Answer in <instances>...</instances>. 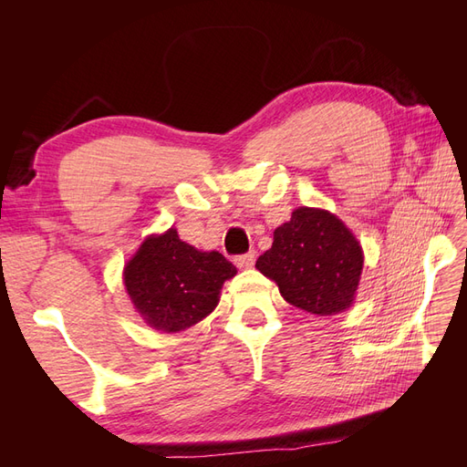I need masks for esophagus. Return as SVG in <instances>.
<instances>
[{
    "label": "esophagus",
    "mask_w": 467,
    "mask_h": 467,
    "mask_svg": "<svg viewBox=\"0 0 467 467\" xmlns=\"http://www.w3.org/2000/svg\"><path fill=\"white\" fill-rule=\"evenodd\" d=\"M234 263L237 265V268H251L253 265H255V253L249 251V253H245V255H237L234 259Z\"/></svg>",
    "instance_id": "34e87169"
}]
</instances>
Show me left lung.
Returning <instances> with one entry per match:
<instances>
[{
    "instance_id": "8db88e82",
    "label": "left lung",
    "mask_w": 467,
    "mask_h": 467,
    "mask_svg": "<svg viewBox=\"0 0 467 467\" xmlns=\"http://www.w3.org/2000/svg\"><path fill=\"white\" fill-rule=\"evenodd\" d=\"M362 265V247L341 220L327 210L300 206L275 230L273 247L255 266L276 282L288 304L335 316L355 302Z\"/></svg>"
}]
</instances>
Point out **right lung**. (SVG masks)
<instances>
[{
    "label": "right lung",
    "instance_id": "add662e5",
    "mask_svg": "<svg viewBox=\"0 0 467 467\" xmlns=\"http://www.w3.org/2000/svg\"><path fill=\"white\" fill-rule=\"evenodd\" d=\"M235 273L222 253L194 249L171 228L140 245L124 266V286L150 327L177 333L212 314L222 285Z\"/></svg>",
    "mask_w": 467,
    "mask_h": 467
}]
</instances>
